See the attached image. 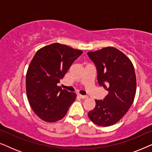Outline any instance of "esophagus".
I'll return each instance as SVG.
<instances>
[{
	"label": "esophagus",
	"instance_id": "34e87169",
	"mask_svg": "<svg viewBox=\"0 0 152 152\" xmlns=\"http://www.w3.org/2000/svg\"><path fill=\"white\" fill-rule=\"evenodd\" d=\"M80 97H81L82 99H86L88 98V96L87 95H80Z\"/></svg>",
	"mask_w": 152,
	"mask_h": 152
}]
</instances>
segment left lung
<instances>
[{
	"instance_id": "8db88e82",
	"label": "left lung",
	"mask_w": 152,
	"mask_h": 152,
	"mask_svg": "<svg viewBox=\"0 0 152 152\" xmlns=\"http://www.w3.org/2000/svg\"><path fill=\"white\" fill-rule=\"evenodd\" d=\"M87 55L95 64L97 82L108 91L102 100L88 113L97 125L108 126L118 122L125 115L134 100L136 77L131 60L119 50L107 47Z\"/></svg>"
}]
</instances>
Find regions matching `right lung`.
Wrapping results in <instances>:
<instances>
[{"instance_id": "obj_1", "label": "right lung", "mask_w": 152, "mask_h": 152, "mask_svg": "<svg viewBox=\"0 0 152 152\" xmlns=\"http://www.w3.org/2000/svg\"><path fill=\"white\" fill-rule=\"evenodd\" d=\"M83 53L59 43L39 49L26 74V93L36 115L48 122L66 115L77 95L57 86L72 63Z\"/></svg>"}]
</instances>
